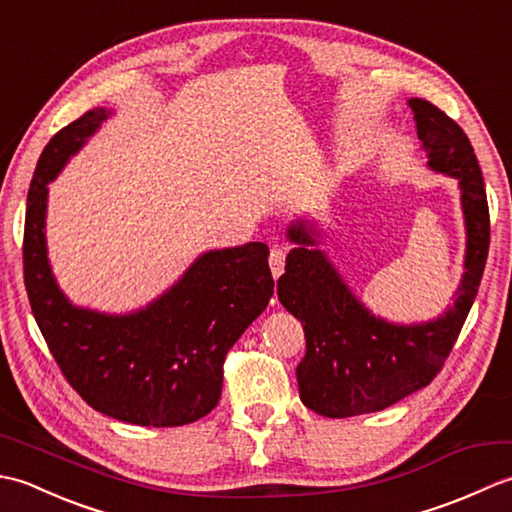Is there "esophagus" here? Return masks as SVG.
<instances>
[{"instance_id":"34e87169","label":"esophagus","mask_w":512,"mask_h":512,"mask_svg":"<svg viewBox=\"0 0 512 512\" xmlns=\"http://www.w3.org/2000/svg\"><path fill=\"white\" fill-rule=\"evenodd\" d=\"M268 264H270V270H273V277H279L281 273H284V266H286V248L275 246L273 250H270Z\"/></svg>"}]
</instances>
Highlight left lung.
Instances as JSON below:
<instances>
[{"label":"left lung","mask_w":512,"mask_h":512,"mask_svg":"<svg viewBox=\"0 0 512 512\" xmlns=\"http://www.w3.org/2000/svg\"><path fill=\"white\" fill-rule=\"evenodd\" d=\"M418 138L427 165L460 182L466 224L462 284L453 306L442 317L398 325L374 317L317 246V231L308 222H292L295 242L286 257V273L277 295L306 332V356L297 365L301 402L325 418H350L383 411L427 387L451 354L469 314L491 242V220L482 169L462 127L424 99H411Z\"/></svg>","instance_id":"left-lung-1"}]
</instances>
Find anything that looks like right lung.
I'll list each match as a JSON object with an SVG mask.
<instances>
[{"mask_svg":"<svg viewBox=\"0 0 512 512\" xmlns=\"http://www.w3.org/2000/svg\"><path fill=\"white\" fill-rule=\"evenodd\" d=\"M110 114L85 112L52 136L37 162L24 228L28 301L54 361L92 409L140 427H180L217 405L228 350L273 297L268 246L209 250L143 310L72 306L48 262V182Z\"/></svg>","mask_w":512,"mask_h":512,"instance_id":"1","label":"right lung"}]
</instances>
